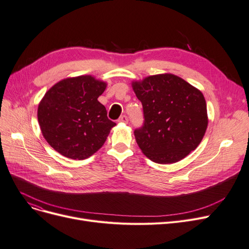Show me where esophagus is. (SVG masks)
<instances>
[{
  "label": "esophagus",
  "instance_id": "obj_1",
  "mask_svg": "<svg viewBox=\"0 0 249 249\" xmlns=\"http://www.w3.org/2000/svg\"><path fill=\"white\" fill-rule=\"evenodd\" d=\"M118 122H120V123H128V117L126 115H122L120 118L118 119Z\"/></svg>",
  "mask_w": 249,
  "mask_h": 249
}]
</instances>
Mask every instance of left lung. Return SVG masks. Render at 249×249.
Segmentation results:
<instances>
[{
	"label": "left lung",
	"mask_w": 249,
	"mask_h": 249,
	"mask_svg": "<svg viewBox=\"0 0 249 249\" xmlns=\"http://www.w3.org/2000/svg\"><path fill=\"white\" fill-rule=\"evenodd\" d=\"M132 86L144 119L134 135L149 160L176 163L197 147L208 127L207 104L198 89L173 74L148 76Z\"/></svg>",
	"instance_id": "8db88e82"
}]
</instances>
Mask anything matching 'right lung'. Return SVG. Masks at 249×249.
Returning <instances> with one entry per match:
<instances>
[{
  "instance_id": "obj_1",
  "label": "right lung",
  "mask_w": 249,
  "mask_h": 249,
  "mask_svg": "<svg viewBox=\"0 0 249 249\" xmlns=\"http://www.w3.org/2000/svg\"><path fill=\"white\" fill-rule=\"evenodd\" d=\"M107 84L89 75L64 79L50 89L38 105L41 133L58 153L84 160L98 151L116 125L98 98Z\"/></svg>"
}]
</instances>
